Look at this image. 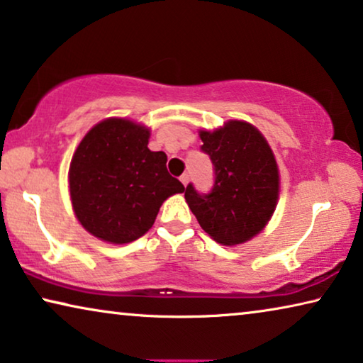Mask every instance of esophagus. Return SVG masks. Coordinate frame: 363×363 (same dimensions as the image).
Returning <instances> with one entry per match:
<instances>
[{"label":"esophagus","mask_w":363,"mask_h":363,"mask_svg":"<svg viewBox=\"0 0 363 363\" xmlns=\"http://www.w3.org/2000/svg\"><path fill=\"white\" fill-rule=\"evenodd\" d=\"M189 181H191V177H189V174H182L181 176V182L184 184V186H187Z\"/></svg>","instance_id":"obj_1"}]
</instances>
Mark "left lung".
Listing matches in <instances>:
<instances>
[{"label":"left lung","instance_id":"obj_1","mask_svg":"<svg viewBox=\"0 0 363 363\" xmlns=\"http://www.w3.org/2000/svg\"><path fill=\"white\" fill-rule=\"evenodd\" d=\"M213 164L212 191L200 194L194 184L186 200L205 233L225 246L256 236L272 216L279 199V169L272 150L251 123L230 121L215 132H200Z\"/></svg>","mask_w":363,"mask_h":363}]
</instances>
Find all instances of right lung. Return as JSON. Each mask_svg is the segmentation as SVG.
Segmentation results:
<instances>
[{"label": "right lung", "mask_w": 363, "mask_h": 363, "mask_svg": "<svg viewBox=\"0 0 363 363\" xmlns=\"http://www.w3.org/2000/svg\"><path fill=\"white\" fill-rule=\"evenodd\" d=\"M150 130L107 118L86 133L69 164V194L79 223L102 241L123 245L153 226L161 203L184 192L166 169L167 156L148 148Z\"/></svg>", "instance_id": "obj_1"}]
</instances>
